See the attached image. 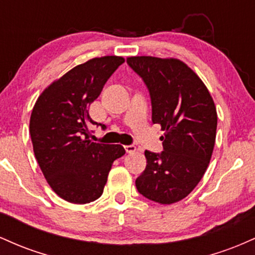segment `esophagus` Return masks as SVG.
<instances>
[{
	"label": "esophagus",
	"instance_id": "obj_1",
	"mask_svg": "<svg viewBox=\"0 0 255 255\" xmlns=\"http://www.w3.org/2000/svg\"><path fill=\"white\" fill-rule=\"evenodd\" d=\"M125 150H126V152H127V153H134V152L136 151V146L127 145V146H125Z\"/></svg>",
	"mask_w": 255,
	"mask_h": 255
}]
</instances>
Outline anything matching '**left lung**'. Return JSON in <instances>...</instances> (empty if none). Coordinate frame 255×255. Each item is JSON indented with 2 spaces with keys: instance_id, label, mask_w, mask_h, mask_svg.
<instances>
[{
  "instance_id": "left-lung-1",
  "label": "left lung",
  "mask_w": 255,
  "mask_h": 255,
  "mask_svg": "<svg viewBox=\"0 0 255 255\" xmlns=\"http://www.w3.org/2000/svg\"><path fill=\"white\" fill-rule=\"evenodd\" d=\"M128 66L150 92L152 122L160 125L163 151H145L137 192L159 204L182 200L204 176L216 141L217 111L209 90L177 58L133 56Z\"/></svg>"
}]
</instances>
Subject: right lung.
<instances>
[{"label":"right lung","instance_id":"add662e5","mask_svg":"<svg viewBox=\"0 0 255 255\" xmlns=\"http://www.w3.org/2000/svg\"><path fill=\"white\" fill-rule=\"evenodd\" d=\"M124 57H96L54 81L37 99L30 119L33 152L44 177L60 198L87 204L103 194L114 160L126 153L121 145L90 140L89 115L105 83Z\"/></svg>","mask_w":255,"mask_h":255}]
</instances>
